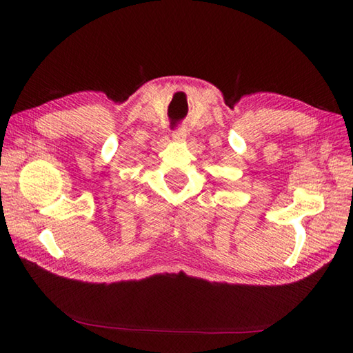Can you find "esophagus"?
<instances>
[{"instance_id": "34e87169", "label": "esophagus", "mask_w": 353, "mask_h": 353, "mask_svg": "<svg viewBox=\"0 0 353 353\" xmlns=\"http://www.w3.org/2000/svg\"><path fill=\"white\" fill-rule=\"evenodd\" d=\"M186 137V130L182 127H177L176 130H172V139L174 141H183Z\"/></svg>"}]
</instances>
